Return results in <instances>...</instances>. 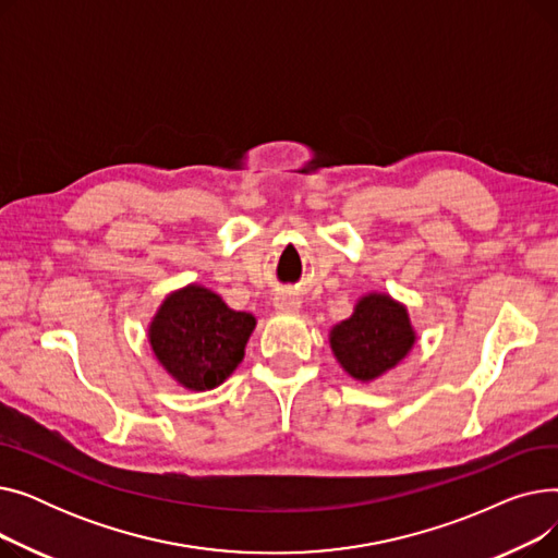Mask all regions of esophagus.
<instances>
[{"instance_id":"obj_1","label":"esophagus","mask_w":558,"mask_h":558,"mask_svg":"<svg viewBox=\"0 0 558 558\" xmlns=\"http://www.w3.org/2000/svg\"><path fill=\"white\" fill-rule=\"evenodd\" d=\"M274 307H276V312H282V314L299 312L301 310V299L294 296V294H276Z\"/></svg>"}]
</instances>
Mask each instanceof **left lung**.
<instances>
[{
    "mask_svg": "<svg viewBox=\"0 0 558 558\" xmlns=\"http://www.w3.org/2000/svg\"><path fill=\"white\" fill-rule=\"evenodd\" d=\"M330 348L339 366L357 383H373L396 368L416 343L407 307L385 291L364 294L353 314L330 330Z\"/></svg>",
    "mask_w": 558,
    "mask_h": 558,
    "instance_id": "8db88e82",
    "label": "left lung"
}]
</instances>
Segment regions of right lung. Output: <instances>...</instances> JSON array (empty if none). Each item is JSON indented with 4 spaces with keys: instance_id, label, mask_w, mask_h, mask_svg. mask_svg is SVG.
I'll return each mask as SVG.
<instances>
[{
    "instance_id": "1",
    "label": "right lung",
    "mask_w": 558,
    "mask_h": 558,
    "mask_svg": "<svg viewBox=\"0 0 558 558\" xmlns=\"http://www.w3.org/2000/svg\"><path fill=\"white\" fill-rule=\"evenodd\" d=\"M255 316L230 310L203 284L171 291L149 324V343L158 364L187 391H210L244 360Z\"/></svg>"
}]
</instances>
